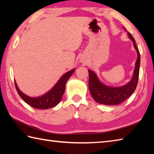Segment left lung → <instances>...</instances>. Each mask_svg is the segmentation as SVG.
I'll return each mask as SVG.
<instances>
[{
	"label": "left lung",
	"mask_w": 154,
	"mask_h": 154,
	"mask_svg": "<svg viewBox=\"0 0 154 154\" xmlns=\"http://www.w3.org/2000/svg\"><path fill=\"white\" fill-rule=\"evenodd\" d=\"M128 35L133 42L134 46L138 53L132 79L126 85L120 87H110L104 85L99 80L97 75L93 71L89 70V91L94 100L98 103L105 105L119 104L131 96L136 89L139 78L140 54L134 38L129 32H128Z\"/></svg>",
	"instance_id": "1"
}]
</instances>
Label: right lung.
I'll return each instance as SVG.
<instances>
[{"label": "right lung", "instance_id": "obj_1", "mask_svg": "<svg viewBox=\"0 0 154 154\" xmlns=\"http://www.w3.org/2000/svg\"><path fill=\"white\" fill-rule=\"evenodd\" d=\"M74 71L75 69L65 73L50 91L40 97L32 98L26 95L19 90L16 81H14L15 87L20 97L30 106L37 109H50L56 106L61 101L62 96L65 92V84Z\"/></svg>", "mask_w": 154, "mask_h": 154}]
</instances>
